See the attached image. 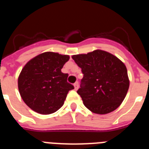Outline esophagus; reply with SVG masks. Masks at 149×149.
Wrapping results in <instances>:
<instances>
[{
    "label": "esophagus",
    "instance_id": "obj_1",
    "mask_svg": "<svg viewBox=\"0 0 149 149\" xmlns=\"http://www.w3.org/2000/svg\"><path fill=\"white\" fill-rule=\"evenodd\" d=\"M74 90H77V88H78V82H75L74 84Z\"/></svg>",
    "mask_w": 149,
    "mask_h": 149
}]
</instances>
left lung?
<instances>
[{
	"label": "left lung",
	"mask_w": 149,
	"mask_h": 149,
	"mask_svg": "<svg viewBox=\"0 0 149 149\" xmlns=\"http://www.w3.org/2000/svg\"><path fill=\"white\" fill-rule=\"evenodd\" d=\"M72 59L84 74L77 93L85 106L99 114L118 109L130 86L125 65L118 57L101 49L74 55Z\"/></svg>",
	"instance_id": "1"
}]
</instances>
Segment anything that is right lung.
<instances>
[{"label": "right lung", "instance_id": "add662e5", "mask_svg": "<svg viewBox=\"0 0 149 149\" xmlns=\"http://www.w3.org/2000/svg\"><path fill=\"white\" fill-rule=\"evenodd\" d=\"M69 56L45 52L25 64L18 78L22 99L33 111L41 114L54 113L62 107L74 86L67 82L68 74L61 69Z\"/></svg>", "mask_w": 149, "mask_h": 149}]
</instances>
